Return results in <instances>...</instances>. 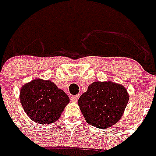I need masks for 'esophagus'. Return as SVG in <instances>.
Returning <instances> with one entry per match:
<instances>
[{
    "mask_svg": "<svg viewBox=\"0 0 156 156\" xmlns=\"http://www.w3.org/2000/svg\"><path fill=\"white\" fill-rule=\"evenodd\" d=\"M80 95H74L71 97V100H72V102H76L78 101V98H79Z\"/></svg>",
    "mask_w": 156,
    "mask_h": 156,
    "instance_id": "obj_1",
    "label": "esophagus"
}]
</instances>
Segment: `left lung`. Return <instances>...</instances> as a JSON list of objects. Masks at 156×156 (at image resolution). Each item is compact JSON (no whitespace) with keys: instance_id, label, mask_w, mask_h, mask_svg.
<instances>
[{"instance_id":"obj_1","label":"left lung","mask_w":156,"mask_h":156,"mask_svg":"<svg viewBox=\"0 0 156 156\" xmlns=\"http://www.w3.org/2000/svg\"><path fill=\"white\" fill-rule=\"evenodd\" d=\"M129 93L126 87L112 80L95 81L78 100V105L88 124L106 129L122 117Z\"/></svg>"}]
</instances>
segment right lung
I'll return each mask as SVG.
<instances>
[{
  "mask_svg": "<svg viewBox=\"0 0 156 156\" xmlns=\"http://www.w3.org/2000/svg\"><path fill=\"white\" fill-rule=\"evenodd\" d=\"M19 98L27 115L43 125L56 122L70 101L68 96L54 82L39 78L23 84Z\"/></svg>",
  "mask_w": 156,
  "mask_h": 156,
  "instance_id": "right-lung-1",
  "label": "right lung"
}]
</instances>
